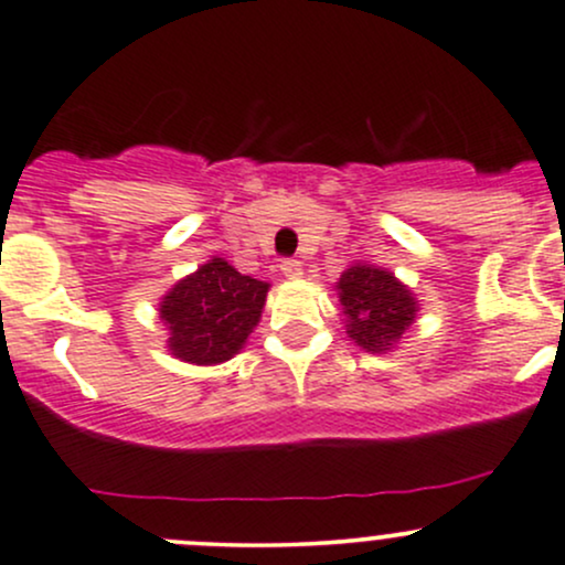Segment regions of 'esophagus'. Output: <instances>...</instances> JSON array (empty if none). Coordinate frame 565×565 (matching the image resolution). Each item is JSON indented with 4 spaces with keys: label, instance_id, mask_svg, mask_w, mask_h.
<instances>
[{
    "label": "esophagus",
    "instance_id": "1",
    "mask_svg": "<svg viewBox=\"0 0 565 565\" xmlns=\"http://www.w3.org/2000/svg\"><path fill=\"white\" fill-rule=\"evenodd\" d=\"M281 273L287 278H300L302 276V265L298 263V259H284L281 263Z\"/></svg>",
    "mask_w": 565,
    "mask_h": 565
}]
</instances>
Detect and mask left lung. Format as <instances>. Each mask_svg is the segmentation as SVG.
I'll return each mask as SVG.
<instances>
[{
	"label": "left lung",
	"instance_id": "left-lung-1",
	"mask_svg": "<svg viewBox=\"0 0 565 565\" xmlns=\"http://www.w3.org/2000/svg\"><path fill=\"white\" fill-rule=\"evenodd\" d=\"M349 341L371 354H387L417 322L419 300L387 267L352 263L335 281Z\"/></svg>",
	"mask_w": 565,
	"mask_h": 565
}]
</instances>
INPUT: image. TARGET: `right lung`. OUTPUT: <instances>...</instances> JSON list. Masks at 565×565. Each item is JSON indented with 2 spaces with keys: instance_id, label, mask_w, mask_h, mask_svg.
Instances as JSON below:
<instances>
[{
  "instance_id": "obj_1",
  "label": "right lung",
  "mask_w": 565,
  "mask_h": 565,
  "mask_svg": "<svg viewBox=\"0 0 565 565\" xmlns=\"http://www.w3.org/2000/svg\"><path fill=\"white\" fill-rule=\"evenodd\" d=\"M267 289V281L211 257L159 300V317L170 332L168 352L192 365L233 360L263 319Z\"/></svg>"
}]
</instances>
